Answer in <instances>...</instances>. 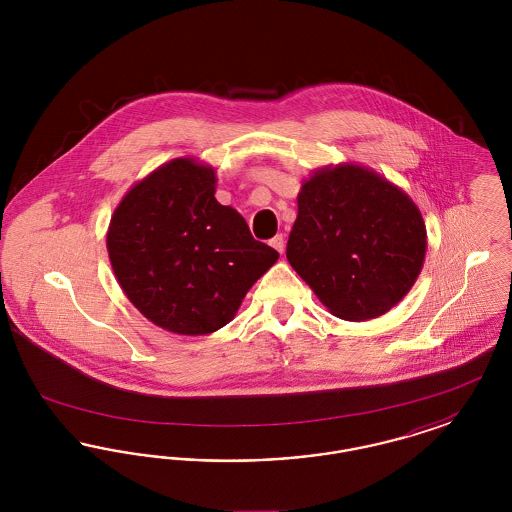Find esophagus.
<instances>
[{"instance_id": "obj_1", "label": "esophagus", "mask_w": 512, "mask_h": 512, "mask_svg": "<svg viewBox=\"0 0 512 512\" xmlns=\"http://www.w3.org/2000/svg\"><path fill=\"white\" fill-rule=\"evenodd\" d=\"M270 245H272L278 253H284V249H286V240H284V236H282V234H276V236L270 240Z\"/></svg>"}]
</instances>
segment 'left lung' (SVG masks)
<instances>
[{
	"instance_id": "left-lung-1",
	"label": "left lung",
	"mask_w": 512,
	"mask_h": 512,
	"mask_svg": "<svg viewBox=\"0 0 512 512\" xmlns=\"http://www.w3.org/2000/svg\"><path fill=\"white\" fill-rule=\"evenodd\" d=\"M428 247L413 199L357 163L322 167L303 180L288 261L334 317H382L411 288Z\"/></svg>"
}]
</instances>
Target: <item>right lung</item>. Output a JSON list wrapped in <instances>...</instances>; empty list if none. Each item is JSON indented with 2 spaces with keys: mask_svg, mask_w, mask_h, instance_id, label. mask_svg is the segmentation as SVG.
<instances>
[{
  "mask_svg": "<svg viewBox=\"0 0 512 512\" xmlns=\"http://www.w3.org/2000/svg\"><path fill=\"white\" fill-rule=\"evenodd\" d=\"M215 192L211 165L178 157L136 182L109 222L107 251L122 292L172 334L207 336L226 326L278 261Z\"/></svg>",
  "mask_w": 512,
  "mask_h": 512,
  "instance_id": "obj_1",
  "label": "right lung"
}]
</instances>
